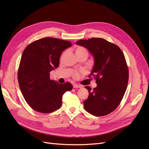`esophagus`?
<instances>
[{"label":"esophagus","mask_w":149,"mask_h":149,"mask_svg":"<svg viewBox=\"0 0 149 149\" xmlns=\"http://www.w3.org/2000/svg\"><path fill=\"white\" fill-rule=\"evenodd\" d=\"M73 88H81V86L77 84H73Z\"/></svg>","instance_id":"obj_1"}]
</instances>
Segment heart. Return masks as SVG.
<instances>
[{
  "mask_svg": "<svg viewBox=\"0 0 149 149\" xmlns=\"http://www.w3.org/2000/svg\"><path fill=\"white\" fill-rule=\"evenodd\" d=\"M74 52H75L76 55L77 56L78 58L81 56H86L87 58L88 56V51L86 50V49L84 48V47H77L74 49ZM73 75L74 78H77L79 77V73L78 71H74Z\"/></svg>",
  "mask_w": 149,
  "mask_h": 149,
  "instance_id": "heart-1",
  "label": "heart"
}]
</instances>
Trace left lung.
Listing matches in <instances>:
<instances>
[{
    "mask_svg": "<svg viewBox=\"0 0 149 149\" xmlns=\"http://www.w3.org/2000/svg\"><path fill=\"white\" fill-rule=\"evenodd\" d=\"M76 44L88 49L94 60L90 75L97 86L93 89L85 86L89 96L84 101V109L95 116L109 114L119 105L127 86L129 71L124 53L116 45L101 38L79 40Z\"/></svg>",
    "mask_w": 149,
    "mask_h": 149,
    "instance_id": "1",
    "label": "left lung"
}]
</instances>
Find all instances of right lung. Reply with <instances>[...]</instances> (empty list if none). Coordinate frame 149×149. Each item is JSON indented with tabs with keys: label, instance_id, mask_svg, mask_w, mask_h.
Here are the masks:
<instances>
[{
	"label": "right lung",
	"instance_id": "obj_1",
	"mask_svg": "<svg viewBox=\"0 0 149 149\" xmlns=\"http://www.w3.org/2000/svg\"><path fill=\"white\" fill-rule=\"evenodd\" d=\"M72 45L66 40L43 38L31 43L22 53L18 81L28 104L36 111L49 113L61 107L62 96L73 85L49 79L50 72L59 66L62 52Z\"/></svg>",
	"mask_w": 149,
	"mask_h": 149
}]
</instances>
